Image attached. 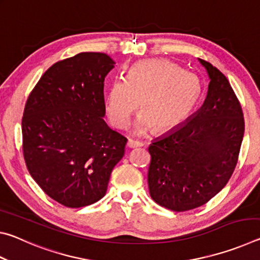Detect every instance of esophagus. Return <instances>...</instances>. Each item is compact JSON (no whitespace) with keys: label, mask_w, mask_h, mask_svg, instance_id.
Returning a JSON list of instances; mask_svg holds the SVG:
<instances>
[{"label":"esophagus","mask_w":260,"mask_h":260,"mask_svg":"<svg viewBox=\"0 0 260 260\" xmlns=\"http://www.w3.org/2000/svg\"><path fill=\"white\" fill-rule=\"evenodd\" d=\"M127 147L133 149V148H139L142 147V143L139 142V141H134V140H128L127 141Z\"/></svg>","instance_id":"34e87169"}]
</instances>
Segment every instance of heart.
Instances as JSON below:
<instances>
[{
	"label": "heart",
	"mask_w": 260,
	"mask_h": 260,
	"mask_svg": "<svg viewBox=\"0 0 260 260\" xmlns=\"http://www.w3.org/2000/svg\"><path fill=\"white\" fill-rule=\"evenodd\" d=\"M202 91L196 74L183 71L167 59H144L135 63L125 80H116L105 98V111L117 128L125 127L139 107L136 133H166L190 116Z\"/></svg>",
	"instance_id": "heart-1"
}]
</instances>
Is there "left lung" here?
Wrapping results in <instances>:
<instances>
[{
	"instance_id": "left-lung-1",
	"label": "left lung",
	"mask_w": 260,
	"mask_h": 260,
	"mask_svg": "<svg viewBox=\"0 0 260 260\" xmlns=\"http://www.w3.org/2000/svg\"><path fill=\"white\" fill-rule=\"evenodd\" d=\"M210 83L199 111L149 147L151 199L175 212L204 205L226 186L244 134L241 104L227 78L200 59Z\"/></svg>"
}]
</instances>
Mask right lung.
Returning <instances> with one entry per match:
<instances>
[{
	"mask_svg": "<svg viewBox=\"0 0 260 260\" xmlns=\"http://www.w3.org/2000/svg\"><path fill=\"white\" fill-rule=\"evenodd\" d=\"M114 60L80 52L43 73L26 102L23 152L29 174L52 200L82 208L107 192L127 139L104 121V79Z\"/></svg>",
	"mask_w": 260,
	"mask_h": 260,
	"instance_id": "obj_1",
	"label": "right lung"
}]
</instances>
